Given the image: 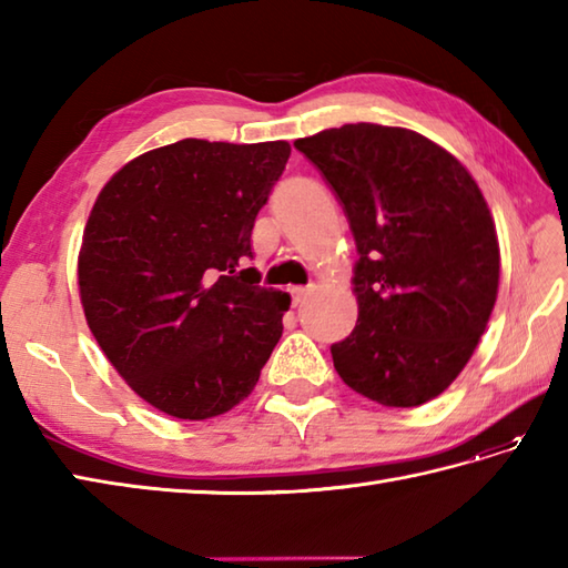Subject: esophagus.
I'll use <instances>...</instances> for the list:
<instances>
[{
    "label": "esophagus",
    "instance_id": "esophagus-1",
    "mask_svg": "<svg viewBox=\"0 0 568 568\" xmlns=\"http://www.w3.org/2000/svg\"><path fill=\"white\" fill-rule=\"evenodd\" d=\"M312 291H315V285H307V287H293V303L295 305H303L305 300L312 295Z\"/></svg>",
    "mask_w": 568,
    "mask_h": 568
}]
</instances>
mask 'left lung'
<instances>
[{
    "label": "left lung",
    "instance_id": "8db88e82",
    "mask_svg": "<svg viewBox=\"0 0 568 568\" xmlns=\"http://www.w3.org/2000/svg\"><path fill=\"white\" fill-rule=\"evenodd\" d=\"M295 149L344 204L358 251V322L332 346L336 373L385 407L442 395L498 297L500 248L484 192L449 151L400 126L344 124Z\"/></svg>",
    "mask_w": 568,
    "mask_h": 568
}]
</instances>
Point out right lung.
<instances>
[{
  "label": "right lung",
  "mask_w": 568,
  "mask_h": 568,
  "mask_svg": "<svg viewBox=\"0 0 568 568\" xmlns=\"http://www.w3.org/2000/svg\"><path fill=\"white\" fill-rule=\"evenodd\" d=\"M291 143L183 139L129 161L82 234L88 327L129 388L178 419L256 388L291 295L251 281V232Z\"/></svg>",
  "instance_id": "1"
}]
</instances>
